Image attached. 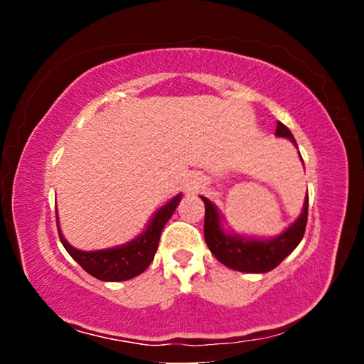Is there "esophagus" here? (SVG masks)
I'll list each match as a JSON object with an SVG mask.
<instances>
[{"instance_id": "34e87169", "label": "esophagus", "mask_w": 364, "mask_h": 364, "mask_svg": "<svg viewBox=\"0 0 364 364\" xmlns=\"http://www.w3.org/2000/svg\"><path fill=\"white\" fill-rule=\"evenodd\" d=\"M203 186H205V181H203V178L198 177V176H188L187 182H186L187 192H191V193L198 192L200 188H203Z\"/></svg>"}]
</instances>
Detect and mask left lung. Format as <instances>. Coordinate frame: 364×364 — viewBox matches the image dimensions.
I'll use <instances>...</instances> for the list:
<instances>
[{
    "label": "left lung",
    "instance_id": "1",
    "mask_svg": "<svg viewBox=\"0 0 364 364\" xmlns=\"http://www.w3.org/2000/svg\"><path fill=\"white\" fill-rule=\"evenodd\" d=\"M275 134L278 137H287L296 146L295 137L285 124L278 122ZM301 157V156H300ZM205 203V222H203V237L207 247L223 265L237 272L265 273L280 265L305 235L308 220V197L303 205L301 215L287 228L282 235L272 240H255L225 233L220 227V215L210 200L200 197Z\"/></svg>",
    "mask_w": 364,
    "mask_h": 364
}]
</instances>
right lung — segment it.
Wrapping results in <instances>:
<instances>
[{
	"label": "right lung",
	"mask_w": 364,
	"mask_h": 364,
	"mask_svg": "<svg viewBox=\"0 0 364 364\" xmlns=\"http://www.w3.org/2000/svg\"><path fill=\"white\" fill-rule=\"evenodd\" d=\"M181 193L168 200L166 205L159 208L154 213L151 223H149L146 230H144L137 238L132 242L126 243V245L106 248V250H96V252H82L69 245L66 238L63 237L61 230H59V238L61 243L66 248L69 255L86 270L89 275L102 282H124L131 280V278L141 275L146 268L151 265L154 260V255L157 252L159 238H161L162 228L172 217L173 210H176L178 202H181ZM58 220V218H56Z\"/></svg>",
	"instance_id": "add662e5"
}]
</instances>
